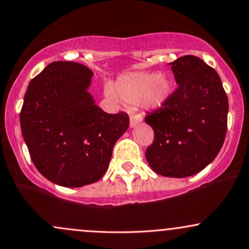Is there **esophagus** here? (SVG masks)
Wrapping results in <instances>:
<instances>
[{
	"label": "esophagus",
	"mask_w": 249,
	"mask_h": 249,
	"mask_svg": "<svg viewBox=\"0 0 249 249\" xmlns=\"http://www.w3.org/2000/svg\"><path fill=\"white\" fill-rule=\"evenodd\" d=\"M141 122H142V116H141V115H133V116L130 117V128L135 127V125L141 124Z\"/></svg>",
	"instance_id": "esophagus-1"
}]
</instances>
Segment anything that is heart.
<instances>
[{"label": "heart", "mask_w": 249, "mask_h": 249, "mask_svg": "<svg viewBox=\"0 0 249 249\" xmlns=\"http://www.w3.org/2000/svg\"><path fill=\"white\" fill-rule=\"evenodd\" d=\"M115 91L114 92L113 90ZM175 92V82L170 76L160 72H132L120 76L114 89L108 87L106 95L113 102L130 106L140 103L147 110L162 108Z\"/></svg>", "instance_id": "1"}]
</instances>
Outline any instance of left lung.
Here are the masks:
<instances>
[{"instance_id": "left-lung-1", "label": "left lung", "mask_w": 249, "mask_h": 249, "mask_svg": "<svg viewBox=\"0 0 249 249\" xmlns=\"http://www.w3.org/2000/svg\"><path fill=\"white\" fill-rule=\"evenodd\" d=\"M178 88L162 108L146 116L154 141L146 160L154 172L185 178L205 168L224 142L228 98L218 73L199 58L171 63Z\"/></svg>"}]
</instances>
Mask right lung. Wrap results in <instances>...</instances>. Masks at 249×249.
<instances>
[{
    "label": "right lung",
    "instance_id": "add662e5",
    "mask_svg": "<svg viewBox=\"0 0 249 249\" xmlns=\"http://www.w3.org/2000/svg\"><path fill=\"white\" fill-rule=\"evenodd\" d=\"M93 73L73 61H54L28 84L20 124L38 171L57 185L79 188L97 181L109 166L115 142L127 130L125 113L96 106Z\"/></svg>",
    "mask_w": 249,
    "mask_h": 249
}]
</instances>
